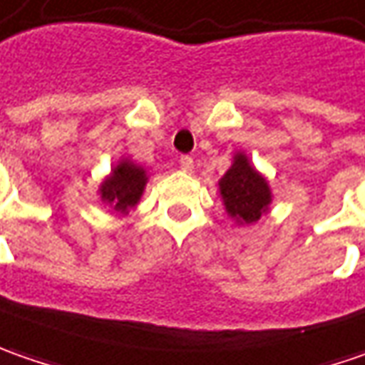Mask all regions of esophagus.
<instances>
[{
    "mask_svg": "<svg viewBox=\"0 0 365 365\" xmlns=\"http://www.w3.org/2000/svg\"><path fill=\"white\" fill-rule=\"evenodd\" d=\"M178 164H180V168H182L185 173H190V170H192V158H190V156H180Z\"/></svg>",
    "mask_w": 365,
    "mask_h": 365,
    "instance_id": "obj_1",
    "label": "esophagus"
}]
</instances>
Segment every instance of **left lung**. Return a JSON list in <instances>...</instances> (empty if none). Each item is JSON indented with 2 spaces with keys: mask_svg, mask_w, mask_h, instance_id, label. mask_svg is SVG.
Here are the masks:
<instances>
[{
  "mask_svg": "<svg viewBox=\"0 0 365 365\" xmlns=\"http://www.w3.org/2000/svg\"><path fill=\"white\" fill-rule=\"evenodd\" d=\"M217 187L225 213L237 225H252L270 211L272 189L245 152L233 154L232 166L219 178Z\"/></svg>",
  "mask_w": 365,
  "mask_h": 365,
  "instance_id": "left-lung-1",
  "label": "left lung"
}]
</instances>
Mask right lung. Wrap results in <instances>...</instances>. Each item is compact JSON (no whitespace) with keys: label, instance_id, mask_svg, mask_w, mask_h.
<instances>
[{"label":"right lung","instance_id":"right-lung-1","mask_svg":"<svg viewBox=\"0 0 365 365\" xmlns=\"http://www.w3.org/2000/svg\"><path fill=\"white\" fill-rule=\"evenodd\" d=\"M148 185V170L135 164L130 158H121L111 173L99 185V199L101 203L111 209L115 215H130L135 205L140 203L144 189Z\"/></svg>","mask_w":365,"mask_h":365}]
</instances>
